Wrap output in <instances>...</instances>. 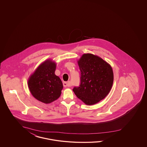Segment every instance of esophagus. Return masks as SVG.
<instances>
[{
    "label": "esophagus",
    "instance_id": "esophagus-1",
    "mask_svg": "<svg viewBox=\"0 0 147 147\" xmlns=\"http://www.w3.org/2000/svg\"><path fill=\"white\" fill-rule=\"evenodd\" d=\"M63 85L65 87H70L71 86V84L70 81H67V82H63Z\"/></svg>",
    "mask_w": 147,
    "mask_h": 147
}]
</instances>
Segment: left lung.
Listing matches in <instances>:
<instances>
[{"mask_svg": "<svg viewBox=\"0 0 147 147\" xmlns=\"http://www.w3.org/2000/svg\"><path fill=\"white\" fill-rule=\"evenodd\" d=\"M80 84L73 91L87 105L97 103L105 98L111 88L114 75L111 65L98 56L84 54L78 61Z\"/></svg>", "mask_w": 147, "mask_h": 147, "instance_id": "1", "label": "left lung"}]
</instances>
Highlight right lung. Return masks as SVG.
Returning a JSON list of instances; mask_svg holds the SVG:
<instances>
[{"label":"right lung","instance_id":"1","mask_svg":"<svg viewBox=\"0 0 147 147\" xmlns=\"http://www.w3.org/2000/svg\"><path fill=\"white\" fill-rule=\"evenodd\" d=\"M55 68L56 63L47 60L36 69L28 80L32 95L46 104L57 100L63 88L61 80L55 74Z\"/></svg>","mask_w":147,"mask_h":147}]
</instances>
